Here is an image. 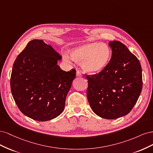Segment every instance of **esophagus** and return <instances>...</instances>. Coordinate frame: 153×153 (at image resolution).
Returning <instances> with one entry per match:
<instances>
[{
	"label": "esophagus",
	"instance_id": "esophagus-1",
	"mask_svg": "<svg viewBox=\"0 0 153 153\" xmlns=\"http://www.w3.org/2000/svg\"><path fill=\"white\" fill-rule=\"evenodd\" d=\"M76 76H77V77H82V73H81L79 71H76Z\"/></svg>",
	"mask_w": 153,
	"mask_h": 153
}]
</instances>
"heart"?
<instances>
[{
  "mask_svg": "<svg viewBox=\"0 0 153 153\" xmlns=\"http://www.w3.org/2000/svg\"><path fill=\"white\" fill-rule=\"evenodd\" d=\"M71 56L64 53L62 57L68 63H72L73 60L82 62L84 70L90 74H96L103 71L108 64L111 57V50L103 43H88L73 48Z\"/></svg>",
  "mask_w": 153,
  "mask_h": 153,
  "instance_id": "heart-1",
  "label": "heart"
}]
</instances>
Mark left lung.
<instances>
[{"mask_svg": "<svg viewBox=\"0 0 153 153\" xmlns=\"http://www.w3.org/2000/svg\"><path fill=\"white\" fill-rule=\"evenodd\" d=\"M112 54L103 71L87 75V96L98 116L114 119L126 115L136 104L142 89L140 63L135 55L117 41L109 42Z\"/></svg>", "mask_w": 153, "mask_h": 153, "instance_id": "obj_1", "label": "left lung"}]
</instances>
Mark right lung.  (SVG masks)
Returning <instances> with one entry per match:
<instances>
[{"label": "right lung", "mask_w": 153, "mask_h": 153, "mask_svg": "<svg viewBox=\"0 0 153 153\" xmlns=\"http://www.w3.org/2000/svg\"><path fill=\"white\" fill-rule=\"evenodd\" d=\"M62 57L43 40L34 39L18 55L11 72L13 99L26 116L46 121L64 109L76 70L64 71L58 65Z\"/></svg>", "instance_id": "obj_1"}]
</instances>
